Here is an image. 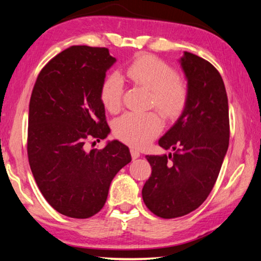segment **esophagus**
<instances>
[{
  "instance_id": "1",
  "label": "esophagus",
  "mask_w": 261,
  "mask_h": 261,
  "mask_svg": "<svg viewBox=\"0 0 261 261\" xmlns=\"http://www.w3.org/2000/svg\"><path fill=\"white\" fill-rule=\"evenodd\" d=\"M130 152H131V156H132V159H134V160H136V159H138L140 156V153H139L138 149L131 147Z\"/></svg>"
}]
</instances>
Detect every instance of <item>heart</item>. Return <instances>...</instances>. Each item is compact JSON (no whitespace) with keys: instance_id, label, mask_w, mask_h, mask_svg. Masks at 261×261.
Masks as SVG:
<instances>
[{"instance_id":"b5f03b06","label":"heart","mask_w":261,"mask_h":261,"mask_svg":"<svg viewBox=\"0 0 261 261\" xmlns=\"http://www.w3.org/2000/svg\"><path fill=\"white\" fill-rule=\"evenodd\" d=\"M124 72L132 83L151 91L149 105L163 116L173 118L182 113L189 96L188 85L166 62L153 55L141 54L127 65ZM123 92L124 85L120 74L110 73L105 77L100 87V99L108 112L120 110ZM161 129V121L155 113H126L114 122L115 136L137 147L147 145Z\"/></svg>"}]
</instances>
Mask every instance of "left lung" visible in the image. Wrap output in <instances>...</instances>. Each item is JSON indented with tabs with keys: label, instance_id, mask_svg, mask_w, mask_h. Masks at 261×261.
I'll list each match as a JSON object with an SVG mask.
<instances>
[{
	"label": "left lung",
	"instance_id": "8db88e82",
	"mask_svg": "<svg viewBox=\"0 0 261 261\" xmlns=\"http://www.w3.org/2000/svg\"><path fill=\"white\" fill-rule=\"evenodd\" d=\"M187 79V105L159 139L174 153L146 155L152 174L143 191L147 208L163 219L197 210L208 197L229 146V108L222 77L201 57L184 51L178 60Z\"/></svg>",
	"mask_w": 261,
	"mask_h": 261
}]
</instances>
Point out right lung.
I'll return each instance as SVG.
<instances>
[{"mask_svg": "<svg viewBox=\"0 0 261 261\" xmlns=\"http://www.w3.org/2000/svg\"><path fill=\"white\" fill-rule=\"evenodd\" d=\"M115 62L107 48L69 47L45 65L31 95V170L48 204L69 218L98 213L115 175L131 161L129 147L118 140L102 149L84 147L110 132L100 87Z\"/></svg>", "mask_w": 261, "mask_h": 261, "instance_id": "add662e5", "label": "right lung"}]
</instances>
